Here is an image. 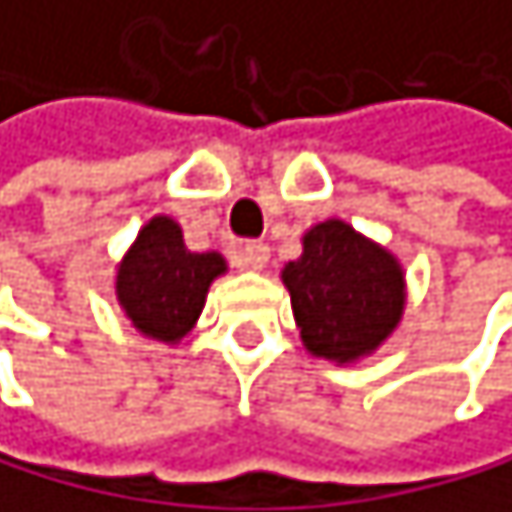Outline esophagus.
I'll return each mask as SVG.
<instances>
[{
    "label": "esophagus",
    "mask_w": 512,
    "mask_h": 512,
    "mask_svg": "<svg viewBox=\"0 0 512 512\" xmlns=\"http://www.w3.org/2000/svg\"><path fill=\"white\" fill-rule=\"evenodd\" d=\"M270 261V245L267 242H245L239 251V267L245 270H261Z\"/></svg>",
    "instance_id": "34e87169"
}]
</instances>
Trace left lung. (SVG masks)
I'll list each match as a JSON object with an SVG mask.
<instances>
[{
  "instance_id": "1",
  "label": "left lung",
  "mask_w": 512,
  "mask_h": 512,
  "mask_svg": "<svg viewBox=\"0 0 512 512\" xmlns=\"http://www.w3.org/2000/svg\"><path fill=\"white\" fill-rule=\"evenodd\" d=\"M301 342L314 357L351 363L376 351L404 314L395 254L342 220L317 223L298 261L282 270Z\"/></svg>"
}]
</instances>
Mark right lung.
<instances>
[{
  "mask_svg": "<svg viewBox=\"0 0 512 512\" xmlns=\"http://www.w3.org/2000/svg\"><path fill=\"white\" fill-rule=\"evenodd\" d=\"M223 270L226 261L217 251L186 248L177 220L152 217L117 267V301L142 335L180 342Z\"/></svg>",
  "mask_w": 512,
  "mask_h": 512,
  "instance_id": "obj_1",
  "label": "right lung"
}]
</instances>
